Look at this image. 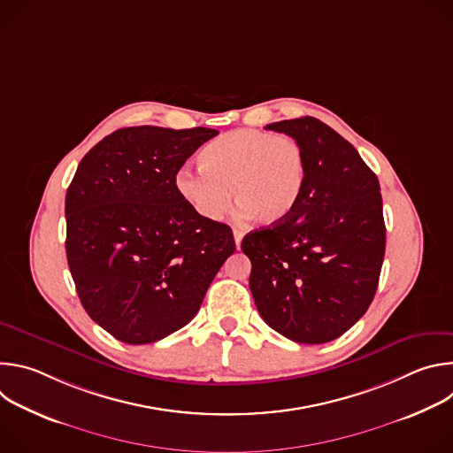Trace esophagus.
Here are the masks:
<instances>
[{"label": "esophagus", "mask_w": 453, "mask_h": 453, "mask_svg": "<svg viewBox=\"0 0 453 453\" xmlns=\"http://www.w3.org/2000/svg\"><path fill=\"white\" fill-rule=\"evenodd\" d=\"M233 234H234V243H236V249H240V245H242V238H243V231H240V229H234V231H233Z\"/></svg>", "instance_id": "obj_1"}]
</instances>
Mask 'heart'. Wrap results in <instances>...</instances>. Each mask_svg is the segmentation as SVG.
<instances>
[{"label": "heart", "instance_id": "1", "mask_svg": "<svg viewBox=\"0 0 453 453\" xmlns=\"http://www.w3.org/2000/svg\"><path fill=\"white\" fill-rule=\"evenodd\" d=\"M201 168L182 166L175 189L197 217L220 220L230 193L243 217L273 226L292 215L306 182V156L292 136L240 128L211 140L199 154Z\"/></svg>", "mask_w": 453, "mask_h": 453}]
</instances>
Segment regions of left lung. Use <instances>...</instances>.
Returning a JSON list of instances; mask_svg holds the SVG:
<instances>
[{"instance_id": "obj_1", "label": "left lung", "mask_w": 453, "mask_h": 453, "mask_svg": "<svg viewBox=\"0 0 453 453\" xmlns=\"http://www.w3.org/2000/svg\"><path fill=\"white\" fill-rule=\"evenodd\" d=\"M265 128L296 138L306 182L288 219L250 231L242 250L257 311L283 337L325 344L367 311L385 254L380 182L357 149L317 118Z\"/></svg>"}]
</instances>
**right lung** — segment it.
Returning <instances> with one entry per match:
<instances>
[{
    "mask_svg": "<svg viewBox=\"0 0 453 453\" xmlns=\"http://www.w3.org/2000/svg\"><path fill=\"white\" fill-rule=\"evenodd\" d=\"M219 131H114L79 163L66 193V256L88 315L125 344L186 326L234 252L229 226L193 213L175 173Z\"/></svg>",
    "mask_w": 453,
    "mask_h": 453,
    "instance_id": "1",
    "label": "right lung"
}]
</instances>
